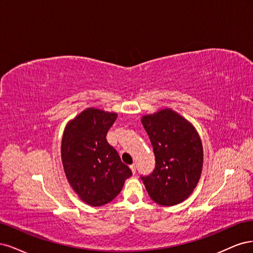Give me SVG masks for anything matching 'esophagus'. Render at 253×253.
<instances>
[{"label": "esophagus", "mask_w": 253, "mask_h": 253, "mask_svg": "<svg viewBox=\"0 0 253 253\" xmlns=\"http://www.w3.org/2000/svg\"><path fill=\"white\" fill-rule=\"evenodd\" d=\"M130 169H131V171H132V173L134 174V173H135V164H132V165H130Z\"/></svg>", "instance_id": "34e87169"}]
</instances>
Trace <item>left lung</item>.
Wrapping results in <instances>:
<instances>
[{"label": "left lung", "instance_id": "left-lung-1", "mask_svg": "<svg viewBox=\"0 0 253 253\" xmlns=\"http://www.w3.org/2000/svg\"><path fill=\"white\" fill-rule=\"evenodd\" d=\"M156 158L153 172L142 177L152 201L162 206L184 202L202 174L204 152L195 127L180 113L163 108L141 119Z\"/></svg>", "mask_w": 253, "mask_h": 253}]
</instances>
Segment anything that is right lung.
<instances>
[{
  "label": "right lung",
  "instance_id": "1",
  "mask_svg": "<svg viewBox=\"0 0 253 253\" xmlns=\"http://www.w3.org/2000/svg\"><path fill=\"white\" fill-rule=\"evenodd\" d=\"M118 113L86 108L64 129L61 158L65 175L80 200L90 206L111 202L132 172L106 140Z\"/></svg>",
  "mask_w": 253,
  "mask_h": 253
}]
</instances>
